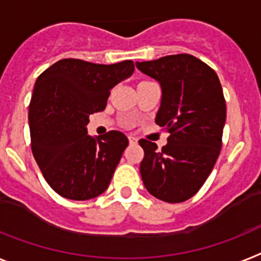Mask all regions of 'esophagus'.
Wrapping results in <instances>:
<instances>
[{
	"label": "esophagus",
	"mask_w": 261,
	"mask_h": 261,
	"mask_svg": "<svg viewBox=\"0 0 261 261\" xmlns=\"http://www.w3.org/2000/svg\"><path fill=\"white\" fill-rule=\"evenodd\" d=\"M128 141H130L131 144L138 143V139H137V138H135V137H133V135H130V137H128Z\"/></svg>",
	"instance_id": "34e87169"
}]
</instances>
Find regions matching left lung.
<instances>
[{
    "instance_id": "8db88e82",
    "label": "left lung",
    "mask_w": 261,
    "mask_h": 261,
    "mask_svg": "<svg viewBox=\"0 0 261 261\" xmlns=\"http://www.w3.org/2000/svg\"><path fill=\"white\" fill-rule=\"evenodd\" d=\"M137 67L161 83L155 123L170 134L162 150L139 141L142 180L155 198L181 203L204 185L220 154L227 114L222 85L215 70L190 54L137 62Z\"/></svg>"
}]
</instances>
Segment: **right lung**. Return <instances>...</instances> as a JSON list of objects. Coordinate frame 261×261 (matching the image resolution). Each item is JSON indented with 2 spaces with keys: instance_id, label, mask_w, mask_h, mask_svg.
<instances>
[{
  "instance_id": "right-lung-1",
  "label": "right lung",
  "mask_w": 261,
  "mask_h": 261,
  "mask_svg": "<svg viewBox=\"0 0 261 261\" xmlns=\"http://www.w3.org/2000/svg\"><path fill=\"white\" fill-rule=\"evenodd\" d=\"M134 70L130 60L100 65L65 58L38 76L29 105L32 151L43 178L63 198L93 199L110 185L128 139L115 130L93 138L86 126Z\"/></svg>"
}]
</instances>
